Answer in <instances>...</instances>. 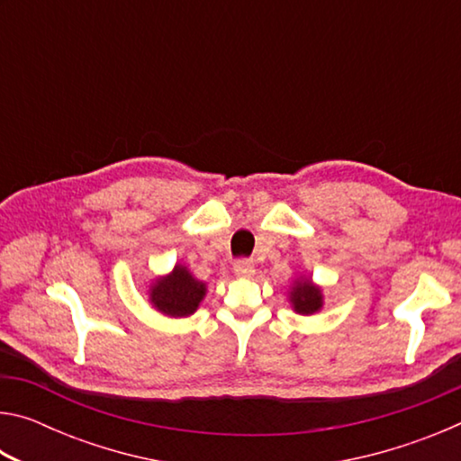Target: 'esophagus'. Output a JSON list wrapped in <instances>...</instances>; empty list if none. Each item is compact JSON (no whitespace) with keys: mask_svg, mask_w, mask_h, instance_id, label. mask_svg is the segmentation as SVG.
<instances>
[{"mask_svg":"<svg viewBox=\"0 0 461 461\" xmlns=\"http://www.w3.org/2000/svg\"><path fill=\"white\" fill-rule=\"evenodd\" d=\"M233 272H236L238 276L248 278V276H252L256 270H254V264L249 260H238L236 264H233Z\"/></svg>","mask_w":461,"mask_h":461,"instance_id":"1","label":"esophagus"}]
</instances>
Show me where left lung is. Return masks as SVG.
<instances>
[{
	"label": "left lung",
	"mask_w": 461,
	"mask_h": 461,
	"mask_svg": "<svg viewBox=\"0 0 461 461\" xmlns=\"http://www.w3.org/2000/svg\"><path fill=\"white\" fill-rule=\"evenodd\" d=\"M288 301H291L294 313L315 315L323 309V288L309 276H299L294 278L291 291H288Z\"/></svg>",
	"instance_id": "1"
}]
</instances>
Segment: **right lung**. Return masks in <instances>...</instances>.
<instances>
[{
	"label": "right lung",
	"instance_id": "obj_1",
	"mask_svg": "<svg viewBox=\"0 0 461 461\" xmlns=\"http://www.w3.org/2000/svg\"><path fill=\"white\" fill-rule=\"evenodd\" d=\"M205 294L207 285L194 278L193 272L183 264H175L168 275L154 278L148 286V301L152 303V307L158 313L175 319L193 315Z\"/></svg>",
	"mask_w": 461,
	"mask_h": 461
}]
</instances>
